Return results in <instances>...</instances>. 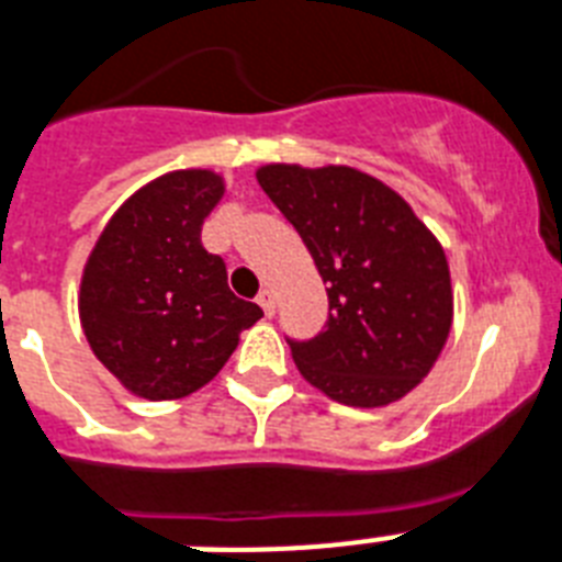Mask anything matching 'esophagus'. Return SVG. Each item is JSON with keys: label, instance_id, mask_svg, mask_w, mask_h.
Listing matches in <instances>:
<instances>
[{"label": "esophagus", "instance_id": "esophagus-1", "mask_svg": "<svg viewBox=\"0 0 562 562\" xmlns=\"http://www.w3.org/2000/svg\"><path fill=\"white\" fill-rule=\"evenodd\" d=\"M257 303L262 305V312H266L268 317H271L273 308H277V296H273L271 289H262V291H259V296H257Z\"/></svg>", "mask_w": 562, "mask_h": 562}]
</instances>
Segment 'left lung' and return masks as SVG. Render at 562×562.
<instances>
[{
	"instance_id": "1",
	"label": "left lung",
	"mask_w": 562,
	"mask_h": 562,
	"mask_svg": "<svg viewBox=\"0 0 562 562\" xmlns=\"http://www.w3.org/2000/svg\"><path fill=\"white\" fill-rule=\"evenodd\" d=\"M328 289V321L289 340L300 375L346 407H386L422 384L453 323L439 239L384 181L355 167L257 170Z\"/></svg>"
}]
</instances>
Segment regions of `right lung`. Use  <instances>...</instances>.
Here are the masks:
<instances>
[{
  "label": "right lung",
  "instance_id": "add662e5",
  "mask_svg": "<svg viewBox=\"0 0 562 562\" xmlns=\"http://www.w3.org/2000/svg\"><path fill=\"white\" fill-rule=\"evenodd\" d=\"M225 195L222 176L176 170L130 195L103 227L80 282V323L98 360L138 398L202 390L262 317L227 289L202 225Z\"/></svg>",
  "mask_w": 562,
  "mask_h": 562
}]
</instances>
